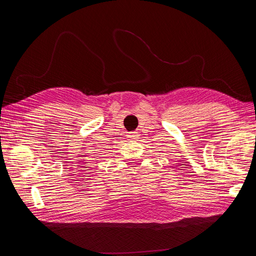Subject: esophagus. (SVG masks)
Here are the masks:
<instances>
[{
    "mask_svg": "<svg viewBox=\"0 0 256 256\" xmlns=\"http://www.w3.org/2000/svg\"><path fill=\"white\" fill-rule=\"evenodd\" d=\"M136 136H138V134H136V132H130V134H129L128 136L131 138V140H132V138H138Z\"/></svg>",
    "mask_w": 256,
    "mask_h": 256,
    "instance_id": "esophagus-1",
    "label": "esophagus"
}]
</instances>
